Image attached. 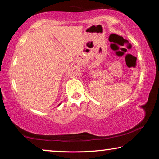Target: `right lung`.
<instances>
[{
	"label": "right lung",
	"mask_w": 159,
	"mask_h": 159,
	"mask_svg": "<svg viewBox=\"0 0 159 159\" xmlns=\"http://www.w3.org/2000/svg\"><path fill=\"white\" fill-rule=\"evenodd\" d=\"M59 105H60V104H59Z\"/></svg>",
	"instance_id": "add662e5"
}]
</instances>
